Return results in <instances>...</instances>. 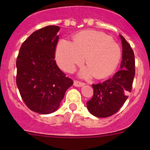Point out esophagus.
Returning a JSON list of instances; mask_svg holds the SVG:
<instances>
[{"instance_id":"34e87169","label":"esophagus","mask_w":150,"mask_h":150,"mask_svg":"<svg viewBox=\"0 0 150 150\" xmlns=\"http://www.w3.org/2000/svg\"><path fill=\"white\" fill-rule=\"evenodd\" d=\"M74 85L75 86L80 87V86H83V85H85V83H83V82L79 81V80H74Z\"/></svg>"}]
</instances>
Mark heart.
<instances>
[{
	"instance_id": "1",
	"label": "heart",
	"mask_w": 150,
	"mask_h": 150,
	"mask_svg": "<svg viewBox=\"0 0 150 150\" xmlns=\"http://www.w3.org/2000/svg\"><path fill=\"white\" fill-rule=\"evenodd\" d=\"M121 49L109 36L97 30H85L74 38V43L62 40L57 46L55 58L59 67L73 72L86 57L88 67L80 72L83 77L94 74L102 79L114 72L121 59Z\"/></svg>"
}]
</instances>
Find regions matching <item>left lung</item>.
<instances>
[{
    "label": "left lung",
    "instance_id": "1",
    "mask_svg": "<svg viewBox=\"0 0 150 150\" xmlns=\"http://www.w3.org/2000/svg\"><path fill=\"white\" fill-rule=\"evenodd\" d=\"M120 38L122 44L121 69L110 79L92 84L93 96L87 102V108L97 117H109L117 112L132 91L135 75L134 54L125 39L122 35Z\"/></svg>",
    "mask_w": 150,
    "mask_h": 150
}]
</instances>
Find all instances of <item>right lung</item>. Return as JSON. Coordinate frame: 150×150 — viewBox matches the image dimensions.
I'll return each mask as SVG.
<instances>
[{"label": "right lung", "mask_w": 150, "mask_h": 150, "mask_svg": "<svg viewBox=\"0 0 150 150\" xmlns=\"http://www.w3.org/2000/svg\"><path fill=\"white\" fill-rule=\"evenodd\" d=\"M60 28L49 25L24 41L16 59V85L30 110L49 114L56 110L73 79L57 66L55 52Z\"/></svg>", "instance_id": "obj_1"}]
</instances>
